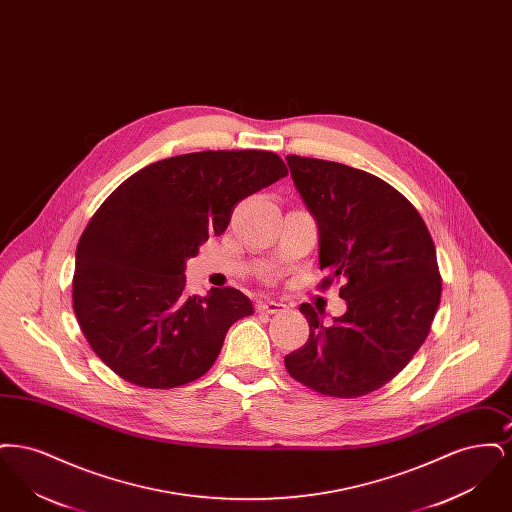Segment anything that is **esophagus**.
I'll use <instances>...</instances> for the list:
<instances>
[{
	"label": "esophagus",
	"mask_w": 512,
	"mask_h": 512,
	"mask_svg": "<svg viewBox=\"0 0 512 512\" xmlns=\"http://www.w3.org/2000/svg\"><path fill=\"white\" fill-rule=\"evenodd\" d=\"M284 309H286L284 303H278V301H272V299L257 301V311H259V313L274 315V313H280V311H284Z\"/></svg>",
	"instance_id": "obj_1"
}]
</instances>
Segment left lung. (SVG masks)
Segmentation results:
<instances>
[{
  "label": "left lung",
  "mask_w": 512,
  "mask_h": 512,
  "mask_svg": "<svg viewBox=\"0 0 512 512\" xmlns=\"http://www.w3.org/2000/svg\"><path fill=\"white\" fill-rule=\"evenodd\" d=\"M293 184L317 219L320 288L343 278L347 311L324 324L299 311L309 340L286 355L290 376L330 397H361L395 378L426 340L441 297L436 245L413 203L382 178L288 155Z\"/></svg>",
  "instance_id": "left-lung-1"
}]
</instances>
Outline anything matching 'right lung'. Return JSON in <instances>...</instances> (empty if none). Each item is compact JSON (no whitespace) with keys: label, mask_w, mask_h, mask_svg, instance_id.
Returning <instances> with one entry per match:
<instances>
[{"label":"right lung","mask_w":512,"mask_h":512,"mask_svg":"<svg viewBox=\"0 0 512 512\" xmlns=\"http://www.w3.org/2000/svg\"><path fill=\"white\" fill-rule=\"evenodd\" d=\"M286 174L272 151H197L147 165L101 203L76 245L73 307L122 380L169 390L217 361L253 305L236 288L186 295V261L226 230L236 203Z\"/></svg>","instance_id":"right-lung-1"}]
</instances>
